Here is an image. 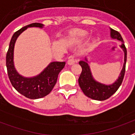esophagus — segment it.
Here are the masks:
<instances>
[{"label": "esophagus", "instance_id": "esophagus-1", "mask_svg": "<svg viewBox=\"0 0 135 135\" xmlns=\"http://www.w3.org/2000/svg\"><path fill=\"white\" fill-rule=\"evenodd\" d=\"M75 62H76V61L74 59V57H73L72 56H69V59H68V61H67L68 64L73 65L75 64Z\"/></svg>", "mask_w": 135, "mask_h": 135}]
</instances>
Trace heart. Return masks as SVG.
Listing matches in <instances>:
<instances>
[{"mask_svg":"<svg viewBox=\"0 0 135 135\" xmlns=\"http://www.w3.org/2000/svg\"><path fill=\"white\" fill-rule=\"evenodd\" d=\"M89 36V32L82 29H74L71 32L69 39L74 43H81L84 41Z\"/></svg>","mask_w":135,"mask_h":135,"instance_id":"b5f03b06","label":"heart"}]
</instances>
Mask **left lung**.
I'll return each mask as SVG.
<instances>
[{
  "label": "left lung",
  "mask_w": 135,
  "mask_h": 135,
  "mask_svg": "<svg viewBox=\"0 0 135 135\" xmlns=\"http://www.w3.org/2000/svg\"><path fill=\"white\" fill-rule=\"evenodd\" d=\"M110 36L112 39H117L122 42L121 45H119V47L123 50L124 54L123 66L118 78L114 82L111 84H106L103 83L99 82L96 80L91 74L90 66L89 65V61L86 57H85L84 60H81L79 62L82 68V71L79 78V86L86 97L94 100H106L109 98L111 96L113 95L120 86L124 76L127 61V49L124 46V43L120 33L111 28Z\"/></svg>",
  "instance_id": "1"
}]
</instances>
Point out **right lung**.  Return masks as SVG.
<instances>
[{
	"mask_svg": "<svg viewBox=\"0 0 135 135\" xmlns=\"http://www.w3.org/2000/svg\"><path fill=\"white\" fill-rule=\"evenodd\" d=\"M31 27L43 28L44 25L39 23H31L21 28L13 35L6 54V67L13 86L27 98L36 99L42 98L51 91L56 83L58 75L64 69L66 62H51L40 74L31 77L23 76L18 72L14 64L15 44L18 37L28 28Z\"/></svg>",
	"mask_w": 135,
	"mask_h": 135,
	"instance_id": "add662e5",
	"label": "right lung"
}]
</instances>
